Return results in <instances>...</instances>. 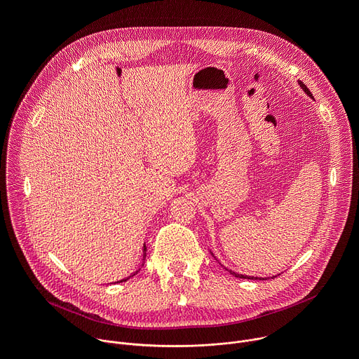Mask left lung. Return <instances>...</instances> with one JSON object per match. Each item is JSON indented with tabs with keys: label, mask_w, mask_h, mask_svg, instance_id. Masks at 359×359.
Wrapping results in <instances>:
<instances>
[{
	"label": "left lung",
	"mask_w": 359,
	"mask_h": 359,
	"mask_svg": "<svg viewBox=\"0 0 359 359\" xmlns=\"http://www.w3.org/2000/svg\"><path fill=\"white\" fill-rule=\"evenodd\" d=\"M298 83H299V86L304 89V92L306 93V95H309V96H311L313 97V93L310 92V89L309 88H306L305 86V83L304 82H301V81H298ZM227 270V269H226ZM230 271V274H233L234 277H238V278H251V280H267V278H259V277H248V276H243V274H237V273H234V271H231V270H229ZM274 277H277V276H274ZM273 277V278H274Z\"/></svg>",
	"instance_id": "8db88e82"
}]
</instances>
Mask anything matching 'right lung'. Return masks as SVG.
<instances>
[{"label": "right lung", "instance_id": "obj_1", "mask_svg": "<svg viewBox=\"0 0 359 359\" xmlns=\"http://www.w3.org/2000/svg\"><path fill=\"white\" fill-rule=\"evenodd\" d=\"M144 257H146V245H143V260H144ZM136 273H137V271H136ZM136 273H133L130 277H133ZM130 277H129V278H130ZM126 280H128V278H123V280H121L119 283H122V281H126Z\"/></svg>", "mask_w": 359, "mask_h": 359}]
</instances>
